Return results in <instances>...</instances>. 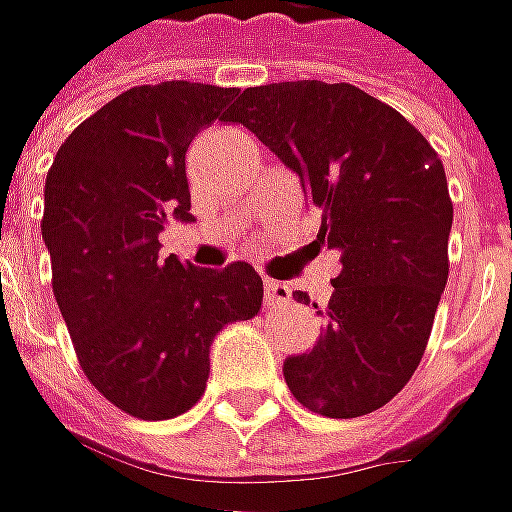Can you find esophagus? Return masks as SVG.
<instances>
[{
    "label": "esophagus",
    "mask_w": 512,
    "mask_h": 512,
    "mask_svg": "<svg viewBox=\"0 0 512 512\" xmlns=\"http://www.w3.org/2000/svg\"><path fill=\"white\" fill-rule=\"evenodd\" d=\"M266 303L269 306H289L291 303V289L286 283H277V280H266Z\"/></svg>",
    "instance_id": "obj_1"
}]
</instances>
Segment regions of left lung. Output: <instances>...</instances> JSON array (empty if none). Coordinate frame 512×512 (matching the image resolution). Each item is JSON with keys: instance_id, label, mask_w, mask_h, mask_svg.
<instances>
[{"instance_id": "left-lung-1", "label": "left lung", "mask_w": 512, "mask_h": 512, "mask_svg": "<svg viewBox=\"0 0 512 512\" xmlns=\"http://www.w3.org/2000/svg\"><path fill=\"white\" fill-rule=\"evenodd\" d=\"M226 121L300 175L323 215L317 240L340 249L326 334L286 360L289 391L331 419L377 411L414 377L448 283L442 158L405 115L345 81L246 87ZM297 300L309 303L303 291Z\"/></svg>"}]
</instances>
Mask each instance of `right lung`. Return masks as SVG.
Returning <instances> with one entry per match:
<instances>
[{"instance_id": "right-lung-1", "label": "right lung", "mask_w": 512, "mask_h": 512, "mask_svg": "<svg viewBox=\"0 0 512 512\" xmlns=\"http://www.w3.org/2000/svg\"><path fill=\"white\" fill-rule=\"evenodd\" d=\"M238 87L141 84L81 121L45 181L53 294L84 377L138 419H172L206 391L209 345L252 320L263 280L249 263L221 272L161 257L169 215L192 221L186 150Z\"/></svg>"}]
</instances>
